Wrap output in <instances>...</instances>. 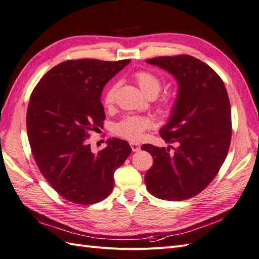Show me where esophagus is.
Here are the masks:
<instances>
[{
	"label": "esophagus",
	"mask_w": 259,
	"mask_h": 259,
	"mask_svg": "<svg viewBox=\"0 0 259 259\" xmlns=\"http://www.w3.org/2000/svg\"><path fill=\"white\" fill-rule=\"evenodd\" d=\"M131 147H132V150H133V151L141 150V145L137 144V143H131Z\"/></svg>",
	"instance_id": "obj_1"
}]
</instances>
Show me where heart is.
Instances as JSON below:
<instances>
[{"label": "heart", "instance_id": "obj_1", "mask_svg": "<svg viewBox=\"0 0 259 259\" xmlns=\"http://www.w3.org/2000/svg\"><path fill=\"white\" fill-rule=\"evenodd\" d=\"M135 82L138 88L146 97L157 96L160 91L161 81L156 74L148 71H138L134 75ZM116 85H112L105 92L104 103L105 105H111L115 100ZM153 125V121L149 117L145 116H127L123 118L121 122L115 125V133L119 136L132 142L140 141L144 135V132L148 130Z\"/></svg>", "mask_w": 259, "mask_h": 259}]
</instances>
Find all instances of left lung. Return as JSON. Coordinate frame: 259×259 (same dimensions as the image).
Masks as SVG:
<instances>
[{
  "label": "left lung",
  "instance_id": "1",
  "mask_svg": "<svg viewBox=\"0 0 259 259\" xmlns=\"http://www.w3.org/2000/svg\"><path fill=\"white\" fill-rule=\"evenodd\" d=\"M146 62L177 81V98L159 133L166 143L178 147L170 153L171 145H143L154 158L145 184L158 199L192 198L214 179L228 155L232 135L228 91L215 71L194 57H157Z\"/></svg>",
  "mask_w": 259,
  "mask_h": 259
}]
</instances>
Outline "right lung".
<instances>
[{"instance_id":"1","label":"right lung","mask_w":259,"mask_h":259,"mask_svg":"<svg viewBox=\"0 0 259 259\" xmlns=\"http://www.w3.org/2000/svg\"><path fill=\"white\" fill-rule=\"evenodd\" d=\"M131 62L67 60L44 75L31 93L26 127L40 172L62 198L78 204L105 199L114 171L132 153L130 144L109 138L93 153L88 132L102 125L101 96L105 84Z\"/></svg>"}]
</instances>
